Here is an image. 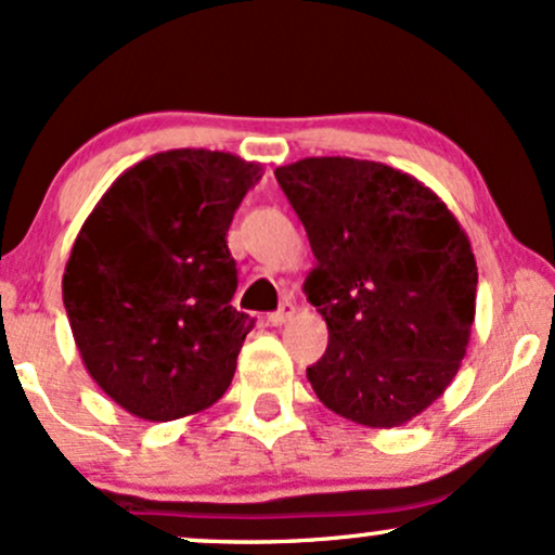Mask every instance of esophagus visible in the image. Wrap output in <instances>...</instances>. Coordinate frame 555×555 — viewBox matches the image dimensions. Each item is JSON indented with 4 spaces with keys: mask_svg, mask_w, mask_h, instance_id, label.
<instances>
[{
    "mask_svg": "<svg viewBox=\"0 0 555 555\" xmlns=\"http://www.w3.org/2000/svg\"><path fill=\"white\" fill-rule=\"evenodd\" d=\"M292 318H295V305L284 302L282 308L276 310V313L269 315V323H271V326H284V323H289Z\"/></svg>",
    "mask_w": 555,
    "mask_h": 555,
    "instance_id": "1",
    "label": "esophagus"
}]
</instances>
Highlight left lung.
Segmentation results:
<instances>
[{
    "label": "left lung",
    "instance_id": "obj_1",
    "mask_svg": "<svg viewBox=\"0 0 555 555\" xmlns=\"http://www.w3.org/2000/svg\"><path fill=\"white\" fill-rule=\"evenodd\" d=\"M276 180L308 232L305 297L328 326L315 397L365 428H399L449 388L475 321L473 245L446 203L380 162L313 156Z\"/></svg>",
    "mask_w": 555,
    "mask_h": 555
}]
</instances>
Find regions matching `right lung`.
Returning <instances> with one entry per match:
<instances>
[{"label":"right lung","mask_w":555,"mask_h":555,"mask_svg":"<svg viewBox=\"0 0 555 555\" xmlns=\"http://www.w3.org/2000/svg\"><path fill=\"white\" fill-rule=\"evenodd\" d=\"M260 164L206 149L130 167L75 237L62 299L82 365L149 423L208 410L232 384L250 315L232 308L227 232Z\"/></svg>","instance_id":"1"}]
</instances>
